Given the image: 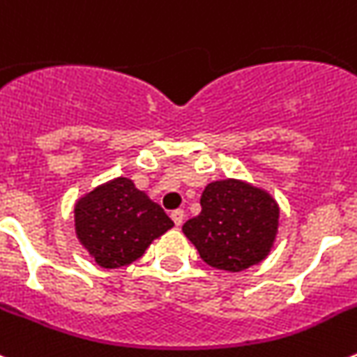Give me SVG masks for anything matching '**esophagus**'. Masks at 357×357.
<instances>
[{"label": "esophagus", "instance_id": "obj_1", "mask_svg": "<svg viewBox=\"0 0 357 357\" xmlns=\"http://www.w3.org/2000/svg\"><path fill=\"white\" fill-rule=\"evenodd\" d=\"M171 217H172V220H174L176 226H181L183 220H185V210H174L171 213Z\"/></svg>", "mask_w": 357, "mask_h": 357}]
</instances>
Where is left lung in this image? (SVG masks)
<instances>
[{
	"label": "left lung",
	"mask_w": 357,
	"mask_h": 357,
	"mask_svg": "<svg viewBox=\"0 0 357 357\" xmlns=\"http://www.w3.org/2000/svg\"><path fill=\"white\" fill-rule=\"evenodd\" d=\"M201 208L197 217L183 224V233L204 263L240 272L271 252L279 208L265 190L238 179L213 181L202 192Z\"/></svg>",
	"instance_id": "obj_1"
}]
</instances>
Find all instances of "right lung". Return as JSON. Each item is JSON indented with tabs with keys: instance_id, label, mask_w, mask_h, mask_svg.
Instances as JSON below:
<instances>
[{
	"instance_id": "add662e5",
	"label": "right lung",
	"mask_w": 357,
	"mask_h": 357,
	"mask_svg": "<svg viewBox=\"0 0 357 357\" xmlns=\"http://www.w3.org/2000/svg\"><path fill=\"white\" fill-rule=\"evenodd\" d=\"M75 222L78 240L102 268L130 265L174 226L128 178L112 179L79 199Z\"/></svg>"
}]
</instances>
